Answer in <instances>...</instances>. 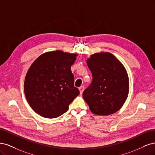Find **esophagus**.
<instances>
[{
  "label": "esophagus",
  "instance_id": "34e87169",
  "mask_svg": "<svg viewBox=\"0 0 155 155\" xmlns=\"http://www.w3.org/2000/svg\"><path fill=\"white\" fill-rule=\"evenodd\" d=\"M79 92H80V94H81L84 91V90H85V87H84L83 86H81L79 88Z\"/></svg>",
  "mask_w": 155,
  "mask_h": 155
}]
</instances>
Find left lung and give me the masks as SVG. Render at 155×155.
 Instances as JSON below:
<instances>
[{
	"label": "left lung",
	"mask_w": 155,
	"mask_h": 155,
	"mask_svg": "<svg viewBox=\"0 0 155 155\" xmlns=\"http://www.w3.org/2000/svg\"><path fill=\"white\" fill-rule=\"evenodd\" d=\"M87 63L92 81L83 94L84 100L93 114L107 116L118 111L129 92L127 72L120 61L109 52L91 55Z\"/></svg>",
	"instance_id": "1"
}]
</instances>
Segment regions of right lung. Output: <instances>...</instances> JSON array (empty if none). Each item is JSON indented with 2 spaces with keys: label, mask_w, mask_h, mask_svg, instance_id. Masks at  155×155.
Returning <instances> with one entry per match:
<instances>
[{
  "label": "right lung",
  "mask_w": 155,
  "mask_h": 155,
  "mask_svg": "<svg viewBox=\"0 0 155 155\" xmlns=\"http://www.w3.org/2000/svg\"><path fill=\"white\" fill-rule=\"evenodd\" d=\"M78 55L61 50L47 51L31 64L24 91L28 103L36 113L55 118L68 110L70 103L79 94L70 69Z\"/></svg>",
  "instance_id": "add662e5"
}]
</instances>
